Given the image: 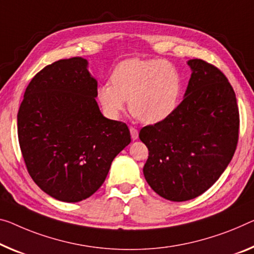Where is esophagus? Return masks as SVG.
<instances>
[{"label": "esophagus", "instance_id": "obj_1", "mask_svg": "<svg viewBox=\"0 0 254 254\" xmlns=\"http://www.w3.org/2000/svg\"><path fill=\"white\" fill-rule=\"evenodd\" d=\"M129 130H130V135H131V138L132 139H137V137H138V130L136 129L135 127H130L129 128Z\"/></svg>", "mask_w": 254, "mask_h": 254}]
</instances>
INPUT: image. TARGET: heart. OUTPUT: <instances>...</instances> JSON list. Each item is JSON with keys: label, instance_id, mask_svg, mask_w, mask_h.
I'll return each instance as SVG.
<instances>
[{"label": "heart", "instance_id": "obj_1", "mask_svg": "<svg viewBox=\"0 0 254 254\" xmlns=\"http://www.w3.org/2000/svg\"><path fill=\"white\" fill-rule=\"evenodd\" d=\"M183 93V78L174 64L157 59H128L117 65L111 83L97 88L104 114L117 119L129 100V109L144 124L154 125L176 111Z\"/></svg>", "mask_w": 254, "mask_h": 254}]
</instances>
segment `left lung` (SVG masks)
Listing matches in <instances>:
<instances>
[{
	"mask_svg": "<svg viewBox=\"0 0 254 254\" xmlns=\"http://www.w3.org/2000/svg\"><path fill=\"white\" fill-rule=\"evenodd\" d=\"M187 64L192 75L176 111L139 131L149 149L144 177L155 193L175 202L209 190L229 165L239 142V107L227 77L201 59Z\"/></svg>",
	"mask_w": 254,
	"mask_h": 254,
	"instance_id": "8db88e82",
	"label": "left lung"
}]
</instances>
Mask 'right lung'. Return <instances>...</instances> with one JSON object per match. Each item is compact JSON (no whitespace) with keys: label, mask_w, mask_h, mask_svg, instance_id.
Returning a JSON list of instances; mask_svg holds the SVG:
<instances>
[{"label":"right lung","mask_w":254,"mask_h":254,"mask_svg":"<svg viewBox=\"0 0 254 254\" xmlns=\"http://www.w3.org/2000/svg\"><path fill=\"white\" fill-rule=\"evenodd\" d=\"M87 64L75 57L46 65L30 80L18 112L19 145L30 177L64 202L94 194L130 143L126 124L101 114Z\"/></svg>","instance_id":"1"}]
</instances>
